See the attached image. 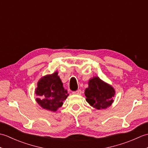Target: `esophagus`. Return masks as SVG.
Listing matches in <instances>:
<instances>
[{
	"label": "esophagus",
	"mask_w": 148,
	"mask_h": 148,
	"mask_svg": "<svg viewBox=\"0 0 148 148\" xmlns=\"http://www.w3.org/2000/svg\"><path fill=\"white\" fill-rule=\"evenodd\" d=\"M73 94H75V95H81V90H77L76 92H74Z\"/></svg>",
	"instance_id": "1"
}]
</instances>
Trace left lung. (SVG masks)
<instances>
[{"mask_svg": "<svg viewBox=\"0 0 148 148\" xmlns=\"http://www.w3.org/2000/svg\"><path fill=\"white\" fill-rule=\"evenodd\" d=\"M86 100L97 109H106L114 102L115 90L111 85L98 76L93 77L88 81V87L84 90Z\"/></svg>", "mask_w": 148, "mask_h": 148, "instance_id": "8db88e82", "label": "left lung"}]
</instances>
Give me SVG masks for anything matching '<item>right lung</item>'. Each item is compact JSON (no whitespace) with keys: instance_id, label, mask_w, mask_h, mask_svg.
<instances>
[{"instance_id":"add662e5","label":"right lung","mask_w":148,"mask_h":148,"mask_svg":"<svg viewBox=\"0 0 148 148\" xmlns=\"http://www.w3.org/2000/svg\"><path fill=\"white\" fill-rule=\"evenodd\" d=\"M35 93L38 96L36 99L37 103L44 109L53 112H56L62 107L63 102L69 95L67 90L63 86L57 71L40 78Z\"/></svg>"}]
</instances>
